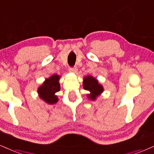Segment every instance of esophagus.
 I'll return each mask as SVG.
<instances>
[{"mask_svg":"<svg viewBox=\"0 0 154 154\" xmlns=\"http://www.w3.org/2000/svg\"><path fill=\"white\" fill-rule=\"evenodd\" d=\"M69 71L70 72H72V73H76L77 72V68L76 66H74V67H70Z\"/></svg>","mask_w":154,"mask_h":154,"instance_id":"34e87169","label":"esophagus"}]
</instances>
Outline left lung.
<instances>
[{
	"label": "left lung",
	"mask_w": 154,
	"mask_h": 154,
	"mask_svg": "<svg viewBox=\"0 0 154 154\" xmlns=\"http://www.w3.org/2000/svg\"><path fill=\"white\" fill-rule=\"evenodd\" d=\"M83 88L90 92L88 95L89 99L95 100L96 98L103 92V85L98 82V81L92 76H86L83 80Z\"/></svg>",
	"instance_id": "1"
}]
</instances>
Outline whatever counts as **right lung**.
<instances>
[{"label":"right lung","instance_id":"obj_1","mask_svg":"<svg viewBox=\"0 0 154 154\" xmlns=\"http://www.w3.org/2000/svg\"><path fill=\"white\" fill-rule=\"evenodd\" d=\"M59 79L60 77L59 75H53L49 78L46 79L43 84L38 88L37 91L39 97L48 104H55L59 100L55 93L60 90Z\"/></svg>","mask_w":154,"mask_h":154}]
</instances>
